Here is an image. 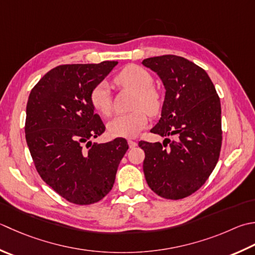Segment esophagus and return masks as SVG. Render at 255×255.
I'll use <instances>...</instances> for the list:
<instances>
[{"mask_svg": "<svg viewBox=\"0 0 255 255\" xmlns=\"http://www.w3.org/2000/svg\"><path fill=\"white\" fill-rule=\"evenodd\" d=\"M128 144H129V147H130V148L137 147V142L133 141V140H128Z\"/></svg>", "mask_w": 255, "mask_h": 255, "instance_id": "1", "label": "esophagus"}]
</instances>
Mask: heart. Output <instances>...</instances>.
I'll return each mask as SVG.
<instances>
[{"instance_id": "obj_1", "label": "heart", "mask_w": 255, "mask_h": 255, "mask_svg": "<svg viewBox=\"0 0 255 255\" xmlns=\"http://www.w3.org/2000/svg\"><path fill=\"white\" fill-rule=\"evenodd\" d=\"M115 84L133 92L132 108L134 111L115 116L107 125L108 132L113 137H136L148 124V115H157L161 109V96L153 86V78L147 69L138 65H128L114 79ZM91 104L103 116L112 113V95L106 82L97 84L91 92Z\"/></svg>"}]
</instances>
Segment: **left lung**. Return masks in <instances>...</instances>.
<instances>
[{"mask_svg":"<svg viewBox=\"0 0 255 255\" xmlns=\"http://www.w3.org/2000/svg\"><path fill=\"white\" fill-rule=\"evenodd\" d=\"M166 88L161 118L151 132L162 143L139 141L143 173L151 190L179 200L200 189L219 160L222 143L221 104L203 68L177 55L146 58Z\"/></svg>","mask_w":255,"mask_h":255,"instance_id":"8db88e82","label":"left lung"}]
</instances>
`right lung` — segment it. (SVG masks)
Segmentation results:
<instances>
[{"label": "right lung", "instance_id": "right-lung-1", "mask_svg": "<svg viewBox=\"0 0 255 255\" xmlns=\"http://www.w3.org/2000/svg\"><path fill=\"white\" fill-rule=\"evenodd\" d=\"M118 62L59 65L39 79L26 105L25 138L43 180L67 201L87 206L114 186L127 140L93 142L105 131L92 89Z\"/></svg>", "mask_w": 255, "mask_h": 255}]
</instances>
